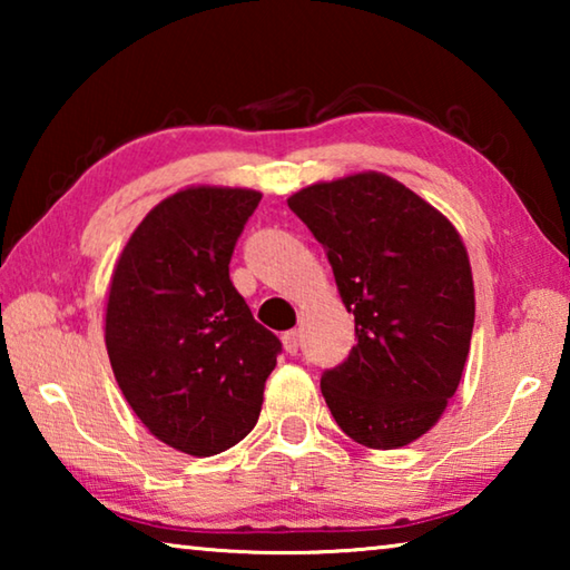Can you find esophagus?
Wrapping results in <instances>:
<instances>
[{"mask_svg":"<svg viewBox=\"0 0 570 570\" xmlns=\"http://www.w3.org/2000/svg\"><path fill=\"white\" fill-rule=\"evenodd\" d=\"M282 342H284V350H286V354H296L298 352V344H302V334H298L296 330H292V332H284V336H282Z\"/></svg>","mask_w":570,"mask_h":570,"instance_id":"obj_1","label":"esophagus"}]
</instances>
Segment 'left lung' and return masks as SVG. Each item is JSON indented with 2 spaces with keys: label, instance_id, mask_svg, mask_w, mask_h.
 <instances>
[{
  "label": "left lung",
  "instance_id": "obj_1",
  "mask_svg": "<svg viewBox=\"0 0 570 570\" xmlns=\"http://www.w3.org/2000/svg\"><path fill=\"white\" fill-rule=\"evenodd\" d=\"M330 258L356 344L322 374V394L354 442L404 448L435 428L455 394L475 324V286L458 228L377 170L286 200Z\"/></svg>",
  "mask_w": 570,
  "mask_h": 570
}]
</instances>
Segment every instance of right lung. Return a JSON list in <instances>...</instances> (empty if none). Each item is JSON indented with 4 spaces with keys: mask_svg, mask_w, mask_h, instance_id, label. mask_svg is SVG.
I'll use <instances>...</instances> for the list:
<instances>
[{
    "mask_svg": "<svg viewBox=\"0 0 570 570\" xmlns=\"http://www.w3.org/2000/svg\"><path fill=\"white\" fill-rule=\"evenodd\" d=\"M262 193L188 186L140 220L112 268L105 346L125 400L160 442L218 455L258 420L282 342L230 284Z\"/></svg>",
    "mask_w": 570,
    "mask_h": 570,
    "instance_id": "1",
    "label": "right lung"
}]
</instances>
